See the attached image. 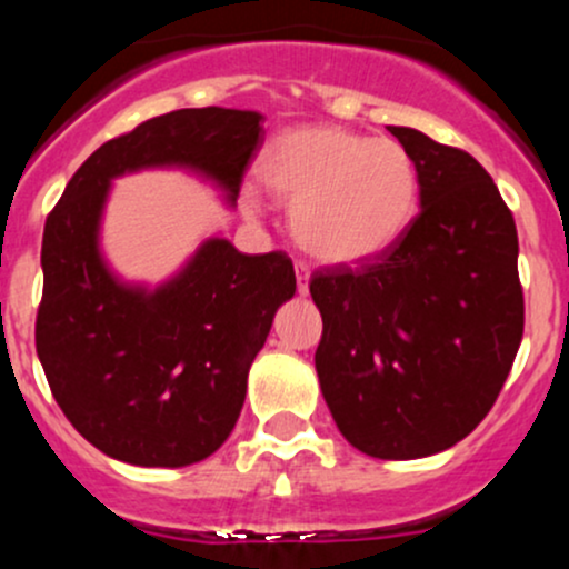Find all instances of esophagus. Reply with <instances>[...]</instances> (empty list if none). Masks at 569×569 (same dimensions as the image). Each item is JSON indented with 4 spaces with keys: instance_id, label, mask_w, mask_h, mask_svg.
<instances>
[{
    "instance_id": "34e87169",
    "label": "esophagus",
    "mask_w": 569,
    "mask_h": 569,
    "mask_svg": "<svg viewBox=\"0 0 569 569\" xmlns=\"http://www.w3.org/2000/svg\"><path fill=\"white\" fill-rule=\"evenodd\" d=\"M293 270H297V289H299V293L310 291V267H307L305 262H297V264H293Z\"/></svg>"
}]
</instances>
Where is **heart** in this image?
Returning a JSON list of instances; mask_svg holds the SVG:
<instances>
[{
    "instance_id": "heart-1",
    "label": "heart",
    "mask_w": 569,
    "mask_h": 569,
    "mask_svg": "<svg viewBox=\"0 0 569 569\" xmlns=\"http://www.w3.org/2000/svg\"><path fill=\"white\" fill-rule=\"evenodd\" d=\"M257 176L291 206V232L310 257L352 264L388 251L409 230L420 202V171L393 139L339 126H299L259 154ZM253 208V194L246 192Z\"/></svg>"
}]
</instances>
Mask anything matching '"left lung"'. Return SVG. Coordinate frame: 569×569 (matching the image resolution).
I'll return each mask as SVG.
<instances>
[{"label":"left lung","mask_w":569,"mask_h":569,"mask_svg":"<svg viewBox=\"0 0 569 569\" xmlns=\"http://www.w3.org/2000/svg\"><path fill=\"white\" fill-rule=\"evenodd\" d=\"M420 171V213L388 251L310 280L316 371L339 433L363 455L455 447L492 409L525 331L519 238L485 168L415 128H388Z\"/></svg>","instance_id":"1"}]
</instances>
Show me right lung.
I'll return each mask as SVG.
<instances>
[{
    "label": "right lung",
    "instance_id": "1",
    "mask_svg": "<svg viewBox=\"0 0 569 569\" xmlns=\"http://www.w3.org/2000/svg\"><path fill=\"white\" fill-rule=\"evenodd\" d=\"M262 120L221 107L152 117L98 147L44 221L37 356L71 426L114 460L181 468L217 452L297 278L283 251L208 238L166 283H126L98 246L109 187L143 168H187L232 206Z\"/></svg>",
    "mask_w": 569,
    "mask_h": 569
}]
</instances>
